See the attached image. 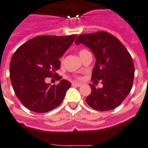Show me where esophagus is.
Returning a JSON list of instances; mask_svg holds the SVG:
<instances>
[{
  "label": "esophagus",
  "mask_w": 148,
  "mask_h": 148,
  "mask_svg": "<svg viewBox=\"0 0 148 148\" xmlns=\"http://www.w3.org/2000/svg\"><path fill=\"white\" fill-rule=\"evenodd\" d=\"M72 86H75V87H80V86H81V84H80V83L73 82V83H72Z\"/></svg>",
  "instance_id": "obj_1"
}]
</instances>
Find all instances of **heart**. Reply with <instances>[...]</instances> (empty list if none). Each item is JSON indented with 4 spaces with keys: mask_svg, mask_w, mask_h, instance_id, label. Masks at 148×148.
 I'll return each mask as SVG.
<instances>
[{
    "mask_svg": "<svg viewBox=\"0 0 148 148\" xmlns=\"http://www.w3.org/2000/svg\"><path fill=\"white\" fill-rule=\"evenodd\" d=\"M88 51L86 50V49H80V51H79V55H80V56L81 57L83 55H84V53L87 52ZM74 77L76 78V79H77V80H80V77L79 76H74Z\"/></svg>",
    "mask_w": 148,
    "mask_h": 148,
    "instance_id": "obj_1",
    "label": "heart"
}]
</instances>
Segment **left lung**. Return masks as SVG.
I'll list each match as a JSON object with an SVG mask.
<instances>
[{"mask_svg": "<svg viewBox=\"0 0 148 148\" xmlns=\"http://www.w3.org/2000/svg\"><path fill=\"white\" fill-rule=\"evenodd\" d=\"M75 43H83L91 49L97 59L91 80L97 84L101 80L103 84L102 88L90 85L87 104L96 110L115 109L130 93L134 81V66L129 51L117 38L106 31L80 34Z\"/></svg>", "mask_w": 148, "mask_h": 148, "instance_id": "left-lung-1", "label": "left lung"}]
</instances>
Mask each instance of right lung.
<instances>
[{"label":"right lung","mask_w":148,"mask_h":148,"mask_svg":"<svg viewBox=\"0 0 148 148\" xmlns=\"http://www.w3.org/2000/svg\"><path fill=\"white\" fill-rule=\"evenodd\" d=\"M77 36L39 35L20 46L10 64V80L21 103L36 113H46L59 106L71 83L62 80L58 84H47L45 80L60 69V58Z\"/></svg>","instance_id":"add662e5"}]
</instances>
